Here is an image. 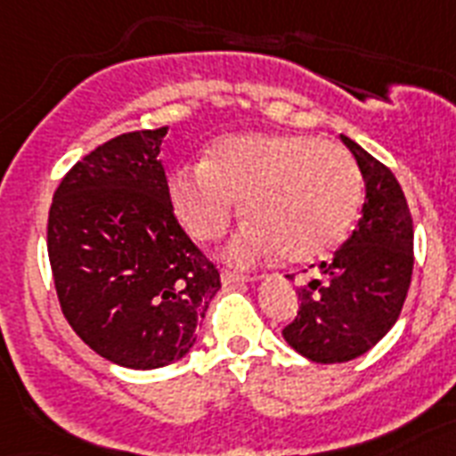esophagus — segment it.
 Listing matches in <instances>:
<instances>
[{"instance_id": "esophagus-1", "label": "esophagus", "mask_w": 456, "mask_h": 456, "mask_svg": "<svg viewBox=\"0 0 456 456\" xmlns=\"http://www.w3.org/2000/svg\"><path fill=\"white\" fill-rule=\"evenodd\" d=\"M250 281H255V276H250V273L229 272V269H224V272H222V283H224V286H234V283H250Z\"/></svg>"}]
</instances>
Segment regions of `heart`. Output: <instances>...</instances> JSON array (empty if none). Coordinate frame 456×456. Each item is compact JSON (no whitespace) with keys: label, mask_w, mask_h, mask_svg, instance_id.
<instances>
[{"label":"heart","mask_w":456,"mask_h":456,"mask_svg":"<svg viewBox=\"0 0 456 456\" xmlns=\"http://www.w3.org/2000/svg\"><path fill=\"white\" fill-rule=\"evenodd\" d=\"M177 217L196 240L224 236L239 203L253 222L227 257L253 265L286 253L316 262L349 236L362 201V177L349 151L305 133H239L220 138L201 166L170 180Z\"/></svg>","instance_id":"heart-1"}]
</instances>
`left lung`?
<instances>
[{
  "instance_id": "left-lung-1",
  "label": "left lung",
  "mask_w": 456,
  "mask_h": 456,
  "mask_svg": "<svg viewBox=\"0 0 456 456\" xmlns=\"http://www.w3.org/2000/svg\"><path fill=\"white\" fill-rule=\"evenodd\" d=\"M342 142L365 180L362 217L318 276L297 288L299 312L283 337L314 362L362 356L401 316L412 279V216L394 173L351 138ZM292 279V276H288Z\"/></svg>"
}]
</instances>
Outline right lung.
<instances>
[{"mask_svg": "<svg viewBox=\"0 0 456 456\" xmlns=\"http://www.w3.org/2000/svg\"><path fill=\"white\" fill-rule=\"evenodd\" d=\"M168 128L107 140L62 177L48 260L72 330L107 361L164 368L196 344L220 290L216 265L177 224L159 151Z\"/></svg>", "mask_w": 456, "mask_h": 456, "instance_id": "right-lung-1", "label": "right lung"}]
</instances>
